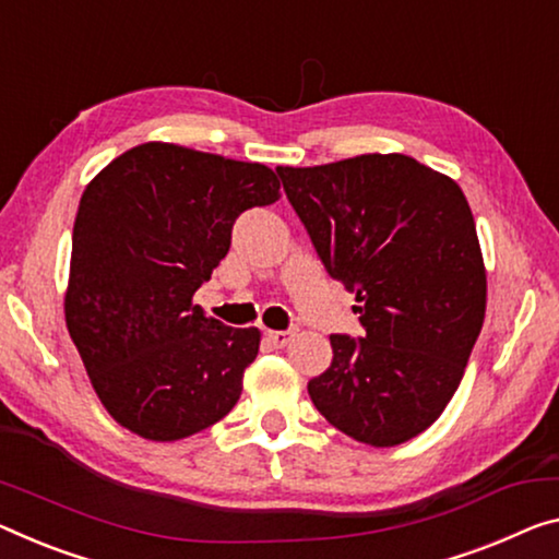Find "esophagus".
<instances>
[{
  "label": "esophagus",
  "instance_id": "34e87169",
  "mask_svg": "<svg viewBox=\"0 0 559 559\" xmlns=\"http://www.w3.org/2000/svg\"><path fill=\"white\" fill-rule=\"evenodd\" d=\"M264 340H267L274 349H280L292 340V332H287V330H267V332H264Z\"/></svg>",
  "mask_w": 559,
  "mask_h": 559
}]
</instances>
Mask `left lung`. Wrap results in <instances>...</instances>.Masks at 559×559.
I'll list each match as a JSON object with an SVG mask.
<instances>
[{"mask_svg": "<svg viewBox=\"0 0 559 559\" xmlns=\"http://www.w3.org/2000/svg\"><path fill=\"white\" fill-rule=\"evenodd\" d=\"M277 175L365 330L330 334L332 365L309 380V397L359 442H407L448 407L483 330L487 277L465 194L405 154Z\"/></svg>", "mask_w": 559, "mask_h": 559, "instance_id": "8db88e82", "label": "left lung"}]
</instances>
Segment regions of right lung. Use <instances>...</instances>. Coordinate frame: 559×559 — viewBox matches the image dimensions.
Returning <instances> with one entry per match:
<instances>
[{"label": "right lung", "mask_w": 559, "mask_h": 559, "mask_svg": "<svg viewBox=\"0 0 559 559\" xmlns=\"http://www.w3.org/2000/svg\"><path fill=\"white\" fill-rule=\"evenodd\" d=\"M277 197L270 167L162 142L124 152L84 190L67 330L119 425L171 442L237 405L260 330L210 320L192 295L225 260L239 214Z\"/></svg>", "instance_id": "add662e5"}]
</instances>
